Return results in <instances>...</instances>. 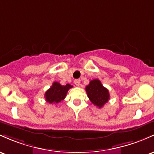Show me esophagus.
Returning a JSON list of instances; mask_svg holds the SVG:
<instances>
[{"instance_id":"34e87169","label":"esophagus","mask_w":154,"mask_h":154,"mask_svg":"<svg viewBox=\"0 0 154 154\" xmlns=\"http://www.w3.org/2000/svg\"><path fill=\"white\" fill-rule=\"evenodd\" d=\"M74 84L77 86H79L80 85V80H74Z\"/></svg>"}]
</instances>
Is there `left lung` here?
<instances>
[{"mask_svg": "<svg viewBox=\"0 0 154 154\" xmlns=\"http://www.w3.org/2000/svg\"><path fill=\"white\" fill-rule=\"evenodd\" d=\"M85 91L91 102L99 108H102L109 99V91L98 79L91 80Z\"/></svg>", "mask_w": 154, "mask_h": 154, "instance_id": "left-lung-1", "label": "left lung"}]
</instances>
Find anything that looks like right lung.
Here are the masks:
<instances>
[{
	"instance_id": "add662e5",
	"label": "right lung",
	"mask_w": 154,
	"mask_h": 154,
	"mask_svg": "<svg viewBox=\"0 0 154 154\" xmlns=\"http://www.w3.org/2000/svg\"><path fill=\"white\" fill-rule=\"evenodd\" d=\"M73 87L70 84L61 85L59 82H55L46 91L45 94L47 102L50 104H58L65 99L67 92Z\"/></svg>"
}]
</instances>
